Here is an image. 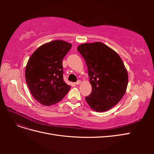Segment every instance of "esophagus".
<instances>
[{"label": "esophagus", "instance_id": "1", "mask_svg": "<svg viewBox=\"0 0 154 154\" xmlns=\"http://www.w3.org/2000/svg\"><path fill=\"white\" fill-rule=\"evenodd\" d=\"M81 83V81L80 80H78V81H77L76 83H75V84L76 85H79V84H80Z\"/></svg>", "mask_w": 154, "mask_h": 154}]
</instances>
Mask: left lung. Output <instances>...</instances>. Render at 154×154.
Returning a JSON list of instances; mask_svg holds the SVG:
<instances>
[{
	"mask_svg": "<svg viewBox=\"0 0 154 154\" xmlns=\"http://www.w3.org/2000/svg\"><path fill=\"white\" fill-rule=\"evenodd\" d=\"M77 50L84 58L92 85L85 97L91 108L102 112L119 103L127 90L128 73L119 54L101 42L86 43Z\"/></svg>",
	"mask_w": 154,
	"mask_h": 154,
	"instance_id": "obj_1",
	"label": "left lung"
}]
</instances>
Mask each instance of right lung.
<instances>
[{"label":"right lung","mask_w":154,"mask_h":154,"mask_svg":"<svg viewBox=\"0 0 154 154\" xmlns=\"http://www.w3.org/2000/svg\"><path fill=\"white\" fill-rule=\"evenodd\" d=\"M71 47L63 40L50 42L37 49L27 62L26 83L32 96L42 105L58 103L71 88L63 81L62 61Z\"/></svg>","instance_id":"1"}]
</instances>
